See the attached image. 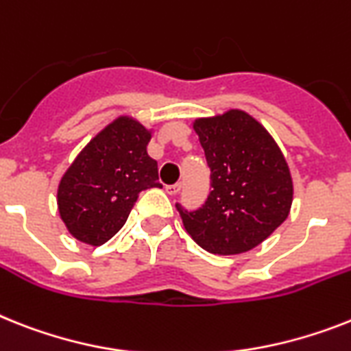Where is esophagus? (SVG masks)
<instances>
[{"label":"esophagus","mask_w":351,"mask_h":351,"mask_svg":"<svg viewBox=\"0 0 351 351\" xmlns=\"http://www.w3.org/2000/svg\"><path fill=\"white\" fill-rule=\"evenodd\" d=\"M181 182H176V184H169V186L165 188V190H167V193H169V195H176V193H179L181 192Z\"/></svg>","instance_id":"esophagus-1"}]
</instances>
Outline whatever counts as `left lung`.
<instances>
[{
    "label": "left lung",
    "mask_w": 351,
    "mask_h": 351,
    "mask_svg": "<svg viewBox=\"0 0 351 351\" xmlns=\"http://www.w3.org/2000/svg\"><path fill=\"white\" fill-rule=\"evenodd\" d=\"M193 130L211 170V192L195 211L176 204L182 226L208 253H245L291 213L294 184L285 156L269 130L240 109L197 118Z\"/></svg>",
    "instance_id": "obj_1"
}]
</instances>
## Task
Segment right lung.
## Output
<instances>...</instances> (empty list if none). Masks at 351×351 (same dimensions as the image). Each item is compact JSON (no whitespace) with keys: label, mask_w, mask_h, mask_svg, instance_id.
I'll list each match as a JSON object with an SVG mask.
<instances>
[{"label":"right lung","mask_w":351,"mask_h":351,"mask_svg":"<svg viewBox=\"0 0 351 351\" xmlns=\"http://www.w3.org/2000/svg\"><path fill=\"white\" fill-rule=\"evenodd\" d=\"M152 129L132 117L104 127L60 178L57 206L69 234L98 247L127 222L138 195L161 188L158 163L147 154Z\"/></svg>","instance_id":"add662e5"}]
</instances>
